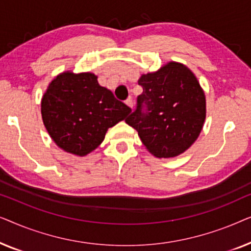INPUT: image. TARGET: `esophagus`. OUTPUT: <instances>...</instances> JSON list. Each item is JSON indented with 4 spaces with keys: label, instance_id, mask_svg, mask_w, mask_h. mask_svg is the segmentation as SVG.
<instances>
[{
    "label": "esophagus",
    "instance_id": "34e87169",
    "mask_svg": "<svg viewBox=\"0 0 251 251\" xmlns=\"http://www.w3.org/2000/svg\"><path fill=\"white\" fill-rule=\"evenodd\" d=\"M125 102H126V105L129 106L130 108H132V107H133V101H132V99H131V98H128V99H126V100Z\"/></svg>",
    "mask_w": 251,
    "mask_h": 251
}]
</instances>
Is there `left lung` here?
<instances>
[{"label":"left lung","instance_id":"1","mask_svg":"<svg viewBox=\"0 0 251 251\" xmlns=\"http://www.w3.org/2000/svg\"><path fill=\"white\" fill-rule=\"evenodd\" d=\"M138 83L143 92L126 123L138 131L153 155H179L197 140L205 119V98L197 77L184 65L169 63L142 75Z\"/></svg>","mask_w":251,"mask_h":251}]
</instances>
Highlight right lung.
I'll list each match as a JSON object with an SVG mask.
<instances>
[{"label": "right lung", "mask_w": 251, "mask_h": 251, "mask_svg": "<svg viewBox=\"0 0 251 251\" xmlns=\"http://www.w3.org/2000/svg\"><path fill=\"white\" fill-rule=\"evenodd\" d=\"M131 108L100 87L92 73H63L51 82L41 102L46 129L60 149L87 155L100 145L108 128Z\"/></svg>", "instance_id": "add662e5"}]
</instances>
